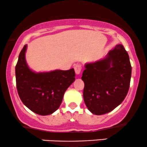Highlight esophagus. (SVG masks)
<instances>
[{
    "label": "esophagus",
    "mask_w": 147,
    "mask_h": 147,
    "mask_svg": "<svg viewBox=\"0 0 147 147\" xmlns=\"http://www.w3.org/2000/svg\"><path fill=\"white\" fill-rule=\"evenodd\" d=\"M74 68H75L76 74H77V75H79L81 72V71H82V65H81V64H76V65H75V66H74Z\"/></svg>",
    "instance_id": "esophagus-1"
}]
</instances>
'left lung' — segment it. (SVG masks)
Returning a JSON list of instances; mask_svg holds the SVG:
<instances>
[{
  "mask_svg": "<svg viewBox=\"0 0 147 147\" xmlns=\"http://www.w3.org/2000/svg\"><path fill=\"white\" fill-rule=\"evenodd\" d=\"M131 77L129 55L121 44L110 50L103 59L86 64L82 79L88 109L100 115L115 109L127 95Z\"/></svg>",
  "mask_w": 147,
  "mask_h": 147,
  "instance_id": "obj_1",
  "label": "left lung"
}]
</instances>
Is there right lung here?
Instances as JSON below:
<instances>
[{
  "label": "right lung",
  "mask_w": 147,
  "mask_h": 147,
  "mask_svg": "<svg viewBox=\"0 0 147 147\" xmlns=\"http://www.w3.org/2000/svg\"><path fill=\"white\" fill-rule=\"evenodd\" d=\"M27 45L20 52L16 63V88L22 102L32 112L41 115L53 113L59 109L65 90L75 80L74 68L34 72L25 60Z\"/></svg>",
  "instance_id": "add662e5"
}]
</instances>
